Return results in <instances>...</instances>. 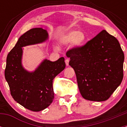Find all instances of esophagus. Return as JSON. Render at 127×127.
Listing matches in <instances>:
<instances>
[{"label":"esophagus","mask_w":127,"mask_h":127,"mask_svg":"<svg viewBox=\"0 0 127 127\" xmlns=\"http://www.w3.org/2000/svg\"><path fill=\"white\" fill-rule=\"evenodd\" d=\"M65 62L66 65H67V66L69 65V59H68V58H66L65 60Z\"/></svg>","instance_id":"esophagus-1"}]
</instances>
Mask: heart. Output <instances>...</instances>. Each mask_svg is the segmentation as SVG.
Returning <instances> with one entry per match:
<instances>
[{
    "instance_id": "b5f03b06",
    "label": "heart",
    "mask_w": 127,
    "mask_h": 127,
    "mask_svg": "<svg viewBox=\"0 0 127 127\" xmlns=\"http://www.w3.org/2000/svg\"><path fill=\"white\" fill-rule=\"evenodd\" d=\"M85 40L86 35L83 32L77 30H72L62 36L60 42L62 44L72 43L74 46L80 47L83 44Z\"/></svg>"
}]
</instances>
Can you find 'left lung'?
I'll list each match as a JSON object with an SVG mask.
<instances>
[{
	"mask_svg": "<svg viewBox=\"0 0 127 127\" xmlns=\"http://www.w3.org/2000/svg\"><path fill=\"white\" fill-rule=\"evenodd\" d=\"M66 55L86 100L105 101L122 83L124 53L117 39L105 30L84 46L69 50Z\"/></svg>",
	"mask_w": 127,
	"mask_h": 127,
	"instance_id": "8db88e82",
	"label": "left lung"
}]
</instances>
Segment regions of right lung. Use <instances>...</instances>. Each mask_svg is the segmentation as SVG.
<instances>
[{
    "instance_id": "1",
    "label": "right lung",
    "mask_w": 127,
    "mask_h": 127,
    "mask_svg": "<svg viewBox=\"0 0 127 127\" xmlns=\"http://www.w3.org/2000/svg\"><path fill=\"white\" fill-rule=\"evenodd\" d=\"M48 38V33L44 29H30L19 38L7 57L5 78L11 96L16 102L32 111H42L52 103L53 80L65 68L64 57L55 62L46 59L31 72L22 66L23 47L41 43Z\"/></svg>"
}]
</instances>
